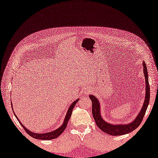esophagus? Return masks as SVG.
I'll use <instances>...</instances> for the list:
<instances>
[{
	"label": "esophagus",
	"mask_w": 158,
	"mask_h": 158,
	"mask_svg": "<svg viewBox=\"0 0 158 158\" xmlns=\"http://www.w3.org/2000/svg\"><path fill=\"white\" fill-rule=\"evenodd\" d=\"M91 92V89H90L89 88H87L85 89H84V94H88L89 93H90Z\"/></svg>",
	"instance_id": "esophagus-1"
}]
</instances>
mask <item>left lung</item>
Segmentation results:
<instances>
[{
  "label": "left lung",
  "instance_id": "8db88e82",
  "mask_svg": "<svg viewBox=\"0 0 158 158\" xmlns=\"http://www.w3.org/2000/svg\"><path fill=\"white\" fill-rule=\"evenodd\" d=\"M143 73L145 76V100L141 109H140L139 113L134 119L132 122L127 123H121V124H113L111 123L105 122L101 115V106L99 102L98 99L95 96L89 95V97L92 102V115L94 119L95 120L96 125L99 128L103 131L104 132L106 133L107 135L112 136H119L126 135L130 133L132 131L135 130L139 127V126L142 122L143 117L145 115V112L147 109V106L149 103L150 98V88L149 85L148 80V72H147V66L145 62H143Z\"/></svg>",
  "mask_w": 158,
  "mask_h": 158
}]
</instances>
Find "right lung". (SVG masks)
<instances>
[{"label":"right lung","instance_id":"1","mask_svg":"<svg viewBox=\"0 0 158 158\" xmlns=\"http://www.w3.org/2000/svg\"><path fill=\"white\" fill-rule=\"evenodd\" d=\"M79 100V98L77 99L73 102H72L71 105H70V106L69 107L68 110H67V113L66 114L65 118H64V122H63L62 125L58 127V128H57L56 130L52 131V132H46V133L39 134V133H35V132H31V130H29L26 128V127L23 125L22 123H21V122H20L19 119H18V117L16 116L14 111H13V113H14V115L17 118V119L18 120V122H19L20 125H21L23 127V128L25 130V131H26V132H27L30 136H32V138L36 139H40V140H52V139H54L57 138V137H58L64 132V130L66 129V127L67 126V123H68V122H69V120L70 119V117H71L73 110L74 109V106H75L76 103L78 102ZM11 106H12V109H13L12 105H11Z\"/></svg>","mask_w":158,"mask_h":158}]
</instances>
